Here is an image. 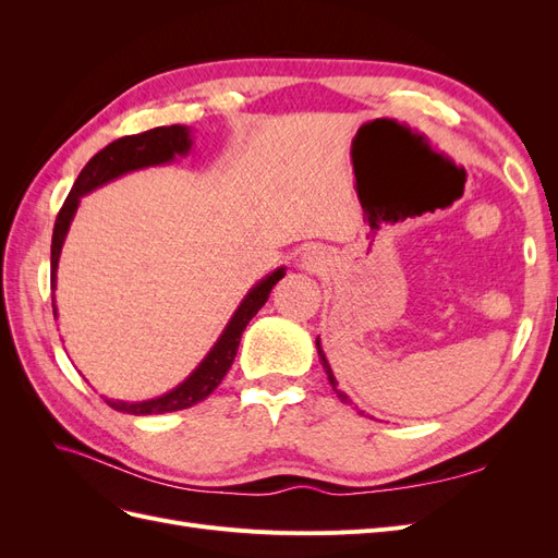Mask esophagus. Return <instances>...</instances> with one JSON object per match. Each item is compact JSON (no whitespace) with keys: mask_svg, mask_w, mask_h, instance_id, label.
<instances>
[{"mask_svg":"<svg viewBox=\"0 0 558 558\" xmlns=\"http://www.w3.org/2000/svg\"><path fill=\"white\" fill-rule=\"evenodd\" d=\"M326 260H324V253L312 248V251H305V256H302V267L307 269V272H320L324 269Z\"/></svg>","mask_w":558,"mask_h":558,"instance_id":"esophagus-1","label":"esophagus"}]
</instances>
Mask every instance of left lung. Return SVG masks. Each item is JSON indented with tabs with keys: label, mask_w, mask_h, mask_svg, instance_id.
I'll return each instance as SVG.
<instances>
[{
	"label": "left lung",
	"mask_w": 558,
	"mask_h": 558,
	"mask_svg": "<svg viewBox=\"0 0 558 558\" xmlns=\"http://www.w3.org/2000/svg\"><path fill=\"white\" fill-rule=\"evenodd\" d=\"M316 349H318V361H320V365H324V369H326V375H328V381H330V386L335 388V393H337V398H340L342 402H347V404H351V400H349V396L347 393H342L340 388H337V379H335V375H332V369H330V363H328V359H326V353H324V349H320V342H318V337H316ZM363 414V412H361Z\"/></svg>",
	"instance_id": "left-lung-1"
}]
</instances>
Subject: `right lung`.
<instances>
[{
  "label": "right lung",
  "mask_w": 558,
  "mask_h": 558,
  "mask_svg": "<svg viewBox=\"0 0 558 558\" xmlns=\"http://www.w3.org/2000/svg\"><path fill=\"white\" fill-rule=\"evenodd\" d=\"M193 146L191 128L185 125H170V128H154L142 134H130V137H121L105 146L99 154H95L88 165L83 167L78 179L74 181V189L66 195L64 205L56 218L53 228V242H50V291H56L58 281V260L62 253V244L70 226L74 221V214L78 209V202L83 195L93 193L99 185H105L118 177H123L134 170H144V167H156L172 162L177 156H189ZM286 275V267H277L275 272L263 277L253 289L244 295L240 307L230 316L228 326L223 328L221 337L214 342L209 353L202 363L185 377L177 388L167 391L158 398L142 400V402H125V400H111L105 398L109 408L144 416V414H165V412H179L185 408H193L199 400L214 393V388L223 381L228 369L238 356L242 332L248 326V320L258 314V310L265 305L272 286ZM53 314L58 318V307L53 298Z\"/></svg>",
  "instance_id": "1"
}]
</instances>
